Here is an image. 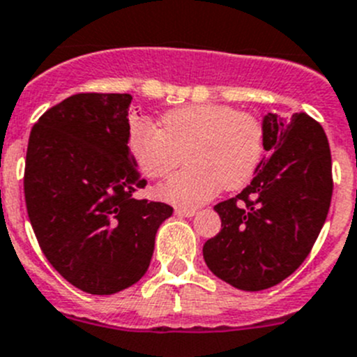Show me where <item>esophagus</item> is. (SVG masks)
I'll use <instances>...</instances> for the list:
<instances>
[{
  "label": "esophagus",
  "mask_w": 357,
  "mask_h": 357,
  "mask_svg": "<svg viewBox=\"0 0 357 357\" xmlns=\"http://www.w3.org/2000/svg\"><path fill=\"white\" fill-rule=\"evenodd\" d=\"M178 216H186V218H192L195 214V209H190V207H176L174 211Z\"/></svg>",
  "instance_id": "34e87169"
}]
</instances>
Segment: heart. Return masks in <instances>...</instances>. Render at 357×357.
<instances>
[{"instance_id": "heart-1", "label": "heart", "mask_w": 357, "mask_h": 357, "mask_svg": "<svg viewBox=\"0 0 357 357\" xmlns=\"http://www.w3.org/2000/svg\"><path fill=\"white\" fill-rule=\"evenodd\" d=\"M130 155L146 178L188 167L155 188L160 200L197 207L221 188L238 190L251 181L265 155V127L252 113L228 105H190L171 109L160 129L134 120L127 137Z\"/></svg>"}]
</instances>
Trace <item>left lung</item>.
I'll list each match as a JSON object with an SVG mask.
<instances>
[{"mask_svg": "<svg viewBox=\"0 0 357 357\" xmlns=\"http://www.w3.org/2000/svg\"><path fill=\"white\" fill-rule=\"evenodd\" d=\"M265 151L252 181L216 204L220 234L204 244V259L221 281L261 291L284 281L309 256L331 204L328 137L305 113L263 119Z\"/></svg>", "mask_w": 357, "mask_h": 357, "instance_id": "left-lung-1", "label": "left lung"}]
</instances>
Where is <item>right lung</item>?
<instances>
[{
  "label": "right lung",
  "instance_id": "obj_1",
  "mask_svg": "<svg viewBox=\"0 0 357 357\" xmlns=\"http://www.w3.org/2000/svg\"><path fill=\"white\" fill-rule=\"evenodd\" d=\"M130 101L71 96L40 116L27 143L24 197L38 244L66 281L91 295L136 284L172 214L167 204L132 197L146 179L127 146Z\"/></svg>",
  "mask_w": 357,
  "mask_h": 357
}]
</instances>
